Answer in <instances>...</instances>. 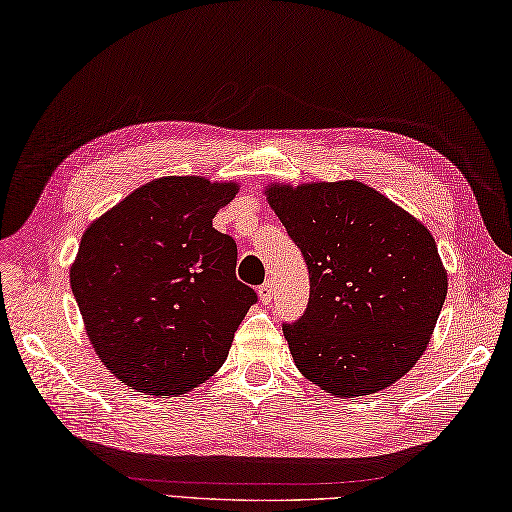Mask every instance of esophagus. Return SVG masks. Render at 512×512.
Instances as JSON below:
<instances>
[{
    "mask_svg": "<svg viewBox=\"0 0 512 512\" xmlns=\"http://www.w3.org/2000/svg\"><path fill=\"white\" fill-rule=\"evenodd\" d=\"M258 296H260V300L265 302V305H269L271 296H274V287H271V280H265V283L258 287Z\"/></svg>",
    "mask_w": 512,
    "mask_h": 512,
    "instance_id": "esophagus-1",
    "label": "esophagus"
}]
</instances>
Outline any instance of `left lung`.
Here are the masks:
<instances>
[{"instance_id":"8db88e82","label":"left lung","mask_w":512,"mask_h":512,"mask_svg":"<svg viewBox=\"0 0 512 512\" xmlns=\"http://www.w3.org/2000/svg\"><path fill=\"white\" fill-rule=\"evenodd\" d=\"M267 198L309 269L305 314L283 325L298 371L338 398L400 380L446 298L429 229L358 181L274 185Z\"/></svg>"}]
</instances>
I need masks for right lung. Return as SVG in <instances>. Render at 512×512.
Returning a JSON list of instances; mask_svg holds the SVG:
<instances>
[{
    "mask_svg": "<svg viewBox=\"0 0 512 512\" xmlns=\"http://www.w3.org/2000/svg\"><path fill=\"white\" fill-rule=\"evenodd\" d=\"M236 183L165 176L83 232L70 287L101 362L150 395H181L225 362L258 300L236 278V241L212 218Z\"/></svg>",
    "mask_w": 512,
    "mask_h": 512,
    "instance_id": "right-lung-1",
    "label": "right lung"
}]
</instances>
